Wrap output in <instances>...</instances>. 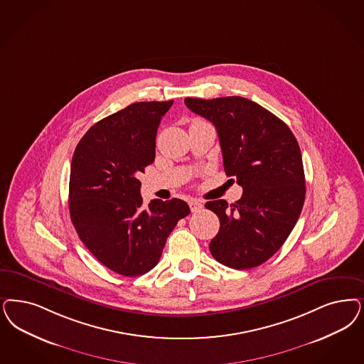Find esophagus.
Instances as JSON below:
<instances>
[{"label": "esophagus", "mask_w": 364, "mask_h": 364, "mask_svg": "<svg viewBox=\"0 0 364 364\" xmlns=\"http://www.w3.org/2000/svg\"><path fill=\"white\" fill-rule=\"evenodd\" d=\"M189 207H191L192 213H199V211H201V208H203V204H201L200 200L192 199V200L189 201Z\"/></svg>", "instance_id": "1"}]
</instances>
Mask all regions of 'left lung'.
<instances>
[{"label":"left lung","mask_w":364,"mask_h":364,"mask_svg":"<svg viewBox=\"0 0 364 364\" xmlns=\"http://www.w3.org/2000/svg\"><path fill=\"white\" fill-rule=\"evenodd\" d=\"M191 112L216 127L227 176L243 195L234 204L205 203L220 228L210 242L213 258L231 269H251L273 257L296 226L305 200L300 146L288 125L242 97L186 98Z\"/></svg>","instance_id":"obj_1"}]
</instances>
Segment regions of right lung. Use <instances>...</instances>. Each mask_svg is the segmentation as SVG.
I'll list each match as a JSON object with an SVG mask.
<instances>
[{
    "mask_svg": "<svg viewBox=\"0 0 364 364\" xmlns=\"http://www.w3.org/2000/svg\"><path fill=\"white\" fill-rule=\"evenodd\" d=\"M173 100L137 102L91 126L76 145L70 173V216L80 240L110 270L142 276L161 257L180 199L142 205L137 176L154 161L157 127Z\"/></svg>",
    "mask_w": 364,
    "mask_h": 364,
    "instance_id": "right-lung-1",
    "label": "right lung"
}]
</instances>
